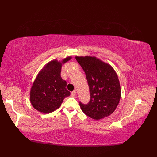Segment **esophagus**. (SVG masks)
Wrapping results in <instances>:
<instances>
[{
  "instance_id": "1",
  "label": "esophagus",
  "mask_w": 157,
  "mask_h": 157,
  "mask_svg": "<svg viewBox=\"0 0 157 157\" xmlns=\"http://www.w3.org/2000/svg\"><path fill=\"white\" fill-rule=\"evenodd\" d=\"M71 95L72 97H75L76 95V90H74L73 92H71Z\"/></svg>"
}]
</instances>
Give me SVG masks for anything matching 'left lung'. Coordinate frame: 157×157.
I'll return each instance as SVG.
<instances>
[{
    "mask_svg": "<svg viewBox=\"0 0 157 157\" xmlns=\"http://www.w3.org/2000/svg\"><path fill=\"white\" fill-rule=\"evenodd\" d=\"M84 70L90 93L87 104L79 102L83 112L98 120L111 114L121 98V87L117 74L112 66L92 56H76Z\"/></svg>",
    "mask_w": 157,
    "mask_h": 157,
    "instance_id": "1",
    "label": "left lung"
}]
</instances>
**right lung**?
Returning <instances> with one entry per match:
<instances>
[{"instance_id":"obj_1","label":"right lung","mask_w":157,"mask_h":157,"mask_svg":"<svg viewBox=\"0 0 157 157\" xmlns=\"http://www.w3.org/2000/svg\"><path fill=\"white\" fill-rule=\"evenodd\" d=\"M72 59L71 56L61 61L55 59L47 63L41 69L32 84L30 101L39 112L48 114L59 108L64 98L71 95L66 88L67 82L61 76L63 64Z\"/></svg>"}]
</instances>
